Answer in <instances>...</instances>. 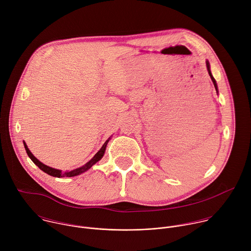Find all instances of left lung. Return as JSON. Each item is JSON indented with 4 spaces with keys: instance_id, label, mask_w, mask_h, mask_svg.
I'll return each instance as SVG.
<instances>
[{
    "instance_id": "obj_1",
    "label": "left lung",
    "mask_w": 251,
    "mask_h": 251,
    "mask_svg": "<svg viewBox=\"0 0 251 251\" xmlns=\"http://www.w3.org/2000/svg\"><path fill=\"white\" fill-rule=\"evenodd\" d=\"M205 63H206V69H207V71H208V75H209V76H210V78H211V80H212V83H213V85H214V88H216L217 93H218V90H219V89H218V84H217L216 79L213 78V76H212V75H211V73H210V68H209V62H208V60H206Z\"/></svg>"
}]
</instances>
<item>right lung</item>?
Wrapping results in <instances>:
<instances>
[{"label": "right lung", "instance_id": "right-lung-1", "mask_svg": "<svg viewBox=\"0 0 251 251\" xmlns=\"http://www.w3.org/2000/svg\"><path fill=\"white\" fill-rule=\"evenodd\" d=\"M109 140H110V138H109L108 140H106V142L104 143L103 146L101 147V149H100V150L94 155V157H93L89 162H87L84 166H82V167H80V168H77V169H75V170H73V171H69V172H61L60 170L53 169V168H51V167H49V166L43 164L42 162H40L37 158H35V157L31 154V152L28 150V148H27V146H26L25 141H24V145H25V151H26L27 156L30 158V160H31L35 165H37L43 172H45V173H47L48 175L52 176L64 177V176H78V175H80V174L86 172L87 170H89L94 164H96L98 161H100V160L102 159L104 153H105L107 143L109 142Z\"/></svg>", "mask_w": 251, "mask_h": 251}]
</instances>
